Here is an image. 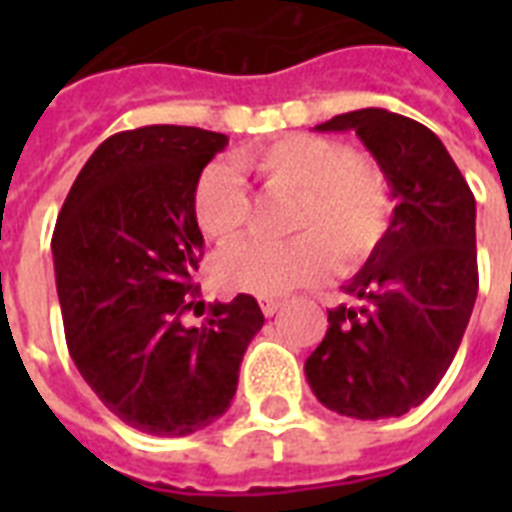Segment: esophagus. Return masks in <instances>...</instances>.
Segmentation results:
<instances>
[{"mask_svg": "<svg viewBox=\"0 0 512 512\" xmlns=\"http://www.w3.org/2000/svg\"><path fill=\"white\" fill-rule=\"evenodd\" d=\"M281 305H284V303H281L279 297H263V300H260V308H263L265 316H273V313H279Z\"/></svg>", "mask_w": 512, "mask_h": 512, "instance_id": "obj_1", "label": "esophagus"}]
</instances>
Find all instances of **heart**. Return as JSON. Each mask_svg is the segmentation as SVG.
I'll list each match as a JSON object with an SVG mask.
<instances>
[{"mask_svg": "<svg viewBox=\"0 0 512 512\" xmlns=\"http://www.w3.org/2000/svg\"><path fill=\"white\" fill-rule=\"evenodd\" d=\"M239 172L257 177L268 193L295 196L289 241H244L215 260L217 284L228 292L279 297L316 284L332 271L361 268L388 236L393 188L388 175L348 143L321 135H287L228 162H212L193 188V217L215 244L247 231L252 199Z\"/></svg>", "mask_w": 512, "mask_h": 512, "instance_id": "heart-1", "label": "heart"}]
</instances>
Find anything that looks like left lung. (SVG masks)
<instances>
[{"instance_id":"left-lung-1","label":"left lung","mask_w":512,"mask_h":512,"mask_svg":"<svg viewBox=\"0 0 512 512\" xmlns=\"http://www.w3.org/2000/svg\"><path fill=\"white\" fill-rule=\"evenodd\" d=\"M356 130L388 175V236L345 284L305 361L321 404L356 420L401 417L436 390L478 295L476 199L444 143L409 116L361 108L316 127Z\"/></svg>"}]
</instances>
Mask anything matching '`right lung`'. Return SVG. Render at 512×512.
Instances as JSON below:
<instances>
[{"label":"right lung","mask_w":512,"mask_h":512,"mask_svg":"<svg viewBox=\"0 0 512 512\" xmlns=\"http://www.w3.org/2000/svg\"><path fill=\"white\" fill-rule=\"evenodd\" d=\"M225 146V135L199 127L116 132L87 159L52 233L76 369L119 420L148 436H188L223 417L265 321L255 297L236 295L212 305L204 327L183 324L204 255L193 188Z\"/></svg>","instance_id":"add662e5"}]
</instances>
